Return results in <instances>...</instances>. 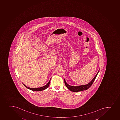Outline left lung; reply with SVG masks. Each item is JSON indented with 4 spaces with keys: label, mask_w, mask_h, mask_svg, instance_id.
I'll return each mask as SVG.
<instances>
[{
    "label": "left lung",
    "mask_w": 120,
    "mask_h": 120,
    "mask_svg": "<svg viewBox=\"0 0 120 120\" xmlns=\"http://www.w3.org/2000/svg\"><path fill=\"white\" fill-rule=\"evenodd\" d=\"M99 70H100V69L98 71V72L96 74V76L89 83L87 84L86 85L77 86H71V85H68V84L66 82V80L64 79V81L65 84L66 86L70 91H72V92H80V91L86 90L89 88L90 87L91 85H92V84L94 82V81L95 79H96V76L98 75V74L99 73Z\"/></svg>",
    "instance_id": "1"
}]
</instances>
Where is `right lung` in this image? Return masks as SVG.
Masks as SVG:
<instances>
[{
  "label": "right lung",
  "mask_w": 120,
  "mask_h": 120,
  "mask_svg": "<svg viewBox=\"0 0 120 120\" xmlns=\"http://www.w3.org/2000/svg\"><path fill=\"white\" fill-rule=\"evenodd\" d=\"M51 79H50V81H49V82H48V83H47L45 85L43 86L42 87H38V88H30V87H28V86H26L25 85H24V84L23 83V84L24 85L26 88H28V89H29L30 90H32V91H42V90H45L46 89H47V88L49 87V84H50V83Z\"/></svg>",
  "instance_id": "add662e5"
}]
</instances>
